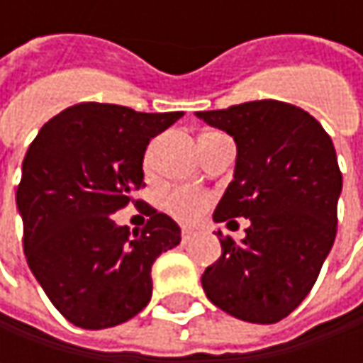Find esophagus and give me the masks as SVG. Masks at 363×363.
<instances>
[{
  "label": "esophagus",
  "mask_w": 363,
  "mask_h": 363,
  "mask_svg": "<svg viewBox=\"0 0 363 363\" xmlns=\"http://www.w3.org/2000/svg\"><path fill=\"white\" fill-rule=\"evenodd\" d=\"M194 238H196L194 230H188V228H184V230H182V242H184V244L194 242Z\"/></svg>",
  "instance_id": "obj_1"
}]
</instances>
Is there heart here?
I'll return each instance as SVG.
<instances>
[{"instance_id": "obj_1", "label": "heart", "mask_w": 363, "mask_h": 363, "mask_svg": "<svg viewBox=\"0 0 363 363\" xmlns=\"http://www.w3.org/2000/svg\"><path fill=\"white\" fill-rule=\"evenodd\" d=\"M206 135H214V133H206ZM149 163H151V151H147L145 155V169H149ZM208 206H210V196L194 189H172L161 198L163 212L182 224L196 222L208 210Z\"/></svg>"}]
</instances>
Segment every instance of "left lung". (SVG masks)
Segmentation results:
<instances>
[{
    "mask_svg": "<svg viewBox=\"0 0 363 363\" xmlns=\"http://www.w3.org/2000/svg\"><path fill=\"white\" fill-rule=\"evenodd\" d=\"M196 117L236 143L234 177L214 222L250 220L240 242L216 232L222 257L203 271V293L236 319L277 323L309 295L337 234L342 172L333 141L307 111L281 101Z\"/></svg>",
    "mask_w": 363,
    "mask_h": 363,
    "instance_id": "1",
    "label": "left lung"
}]
</instances>
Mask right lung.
Returning <instances> with one entry per match:
<instances>
[{
    "instance_id": "right-lung-1",
    "label": "right lung",
    "mask_w": 363,
    "mask_h": 363,
    "mask_svg": "<svg viewBox=\"0 0 363 363\" xmlns=\"http://www.w3.org/2000/svg\"><path fill=\"white\" fill-rule=\"evenodd\" d=\"M184 113H137L80 103L40 129L21 163L16 202L23 252L52 305L77 328L105 329L143 311L151 267L179 244L167 214L147 208V226L129 232L113 214L143 188V155Z\"/></svg>"
}]
</instances>
